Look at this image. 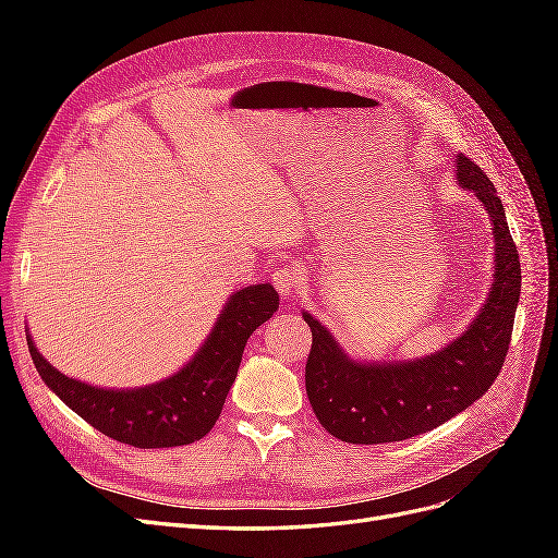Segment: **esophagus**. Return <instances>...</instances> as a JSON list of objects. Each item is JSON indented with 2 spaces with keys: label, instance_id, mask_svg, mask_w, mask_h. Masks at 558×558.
<instances>
[{
  "label": "esophagus",
  "instance_id": "1",
  "mask_svg": "<svg viewBox=\"0 0 558 558\" xmlns=\"http://www.w3.org/2000/svg\"><path fill=\"white\" fill-rule=\"evenodd\" d=\"M272 283L281 295H295L300 289V272L295 267H277Z\"/></svg>",
  "mask_w": 558,
  "mask_h": 558
}]
</instances>
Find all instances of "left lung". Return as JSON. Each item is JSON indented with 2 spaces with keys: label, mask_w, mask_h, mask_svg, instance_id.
<instances>
[{
  "label": "left lung",
  "mask_w": 558,
  "mask_h": 558,
  "mask_svg": "<svg viewBox=\"0 0 558 558\" xmlns=\"http://www.w3.org/2000/svg\"><path fill=\"white\" fill-rule=\"evenodd\" d=\"M456 179L484 205L496 240L494 283L461 337L416 361L361 363L347 356L328 328L302 312L312 328L307 398L318 424L337 440L381 445L428 433L484 396L508 356L521 291L517 244L496 185L482 167L459 154Z\"/></svg>",
  "instance_id": "obj_1"
}]
</instances>
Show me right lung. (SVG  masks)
I'll list each match as a JSON object with an SVG mask.
<instances>
[{
	"label": "right lung",
	"mask_w": 558,
	"mask_h": 558,
	"mask_svg": "<svg viewBox=\"0 0 558 558\" xmlns=\"http://www.w3.org/2000/svg\"><path fill=\"white\" fill-rule=\"evenodd\" d=\"M279 310L269 283L246 286L228 298L205 344L177 375L142 388H97L50 365L27 335L29 356L44 384L66 408L113 440L140 449L202 440L221 416L251 332Z\"/></svg>",
	"instance_id": "1"
}]
</instances>
